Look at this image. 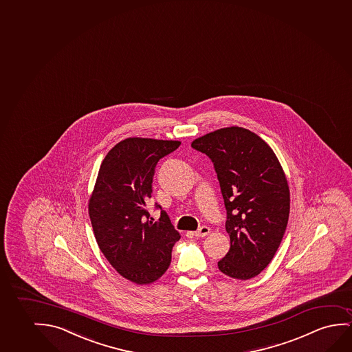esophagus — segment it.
<instances>
[{"mask_svg":"<svg viewBox=\"0 0 352 352\" xmlns=\"http://www.w3.org/2000/svg\"><path fill=\"white\" fill-rule=\"evenodd\" d=\"M211 232V229L208 226H203V227H200V228L195 232V236H198V238H204V236H206Z\"/></svg>","mask_w":352,"mask_h":352,"instance_id":"1","label":"esophagus"}]
</instances>
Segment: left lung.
Wrapping results in <instances>:
<instances>
[{"label": "left lung", "instance_id": "8db88e82", "mask_svg": "<svg viewBox=\"0 0 352 352\" xmlns=\"http://www.w3.org/2000/svg\"><path fill=\"white\" fill-rule=\"evenodd\" d=\"M192 147L212 160L227 208L230 248L218 262L227 276L248 280L269 265L289 216V187L276 154L240 126L214 130Z\"/></svg>", "mask_w": 352, "mask_h": 352}]
</instances>
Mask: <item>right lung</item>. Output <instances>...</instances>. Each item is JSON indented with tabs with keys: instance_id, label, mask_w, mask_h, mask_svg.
<instances>
[{
	"instance_id": "1",
	"label": "right lung",
	"mask_w": 352,
	"mask_h": 352,
	"mask_svg": "<svg viewBox=\"0 0 352 352\" xmlns=\"http://www.w3.org/2000/svg\"><path fill=\"white\" fill-rule=\"evenodd\" d=\"M179 144L144 138L120 141L106 154L90 195V222L101 252L119 275L136 285L163 276L181 238L165 211L158 222L148 221L147 211L155 165Z\"/></svg>"
}]
</instances>
